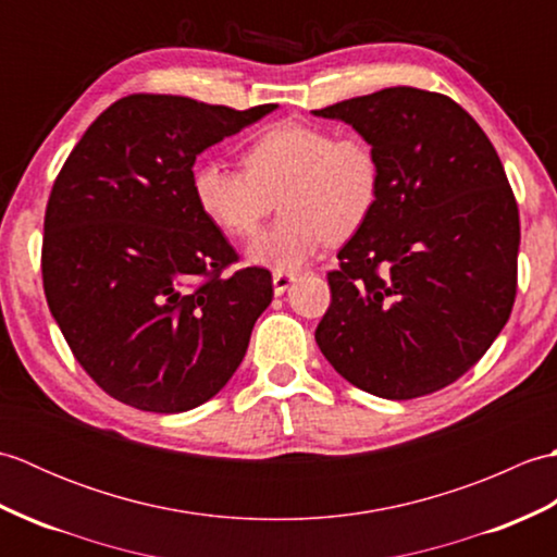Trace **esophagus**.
<instances>
[{
  "label": "esophagus",
  "instance_id": "1",
  "mask_svg": "<svg viewBox=\"0 0 557 557\" xmlns=\"http://www.w3.org/2000/svg\"><path fill=\"white\" fill-rule=\"evenodd\" d=\"M294 280H297L294 272H275V275H272V287H275V294H285L294 285Z\"/></svg>",
  "mask_w": 557,
  "mask_h": 557
}]
</instances>
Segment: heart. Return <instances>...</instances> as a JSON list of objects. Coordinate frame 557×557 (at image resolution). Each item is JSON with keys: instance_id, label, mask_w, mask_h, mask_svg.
I'll list each match as a JSON object with an SVG mask.
<instances>
[{"instance_id": "1", "label": "heart", "mask_w": 557, "mask_h": 557, "mask_svg": "<svg viewBox=\"0 0 557 557\" xmlns=\"http://www.w3.org/2000/svg\"><path fill=\"white\" fill-rule=\"evenodd\" d=\"M242 168L198 162L191 194L200 215L230 239L253 236L277 200L285 218L248 246L251 263L275 272H297L330 239H349L381 200V152L359 132L277 122L244 146Z\"/></svg>"}]
</instances>
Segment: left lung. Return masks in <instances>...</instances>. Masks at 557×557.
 Masks as SVG:
<instances>
[{
  "label": "left lung",
  "mask_w": 557,
  "mask_h": 557,
  "mask_svg": "<svg viewBox=\"0 0 557 557\" xmlns=\"http://www.w3.org/2000/svg\"><path fill=\"white\" fill-rule=\"evenodd\" d=\"M369 136L381 200L327 272L315 342L366 393L413 399L455 383L500 335L517 297L519 210L467 110L397 86L315 110Z\"/></svg>",
  "instance_id": "1"
}]
</instances>
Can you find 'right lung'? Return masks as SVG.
<instances>
[{
  "mask_svg": "<svg viewBox=\"0 0 557 557\" xmlns=\"http://www.w3.org/2000/svg\"><path fill=\"white\" fill-rule=\"evenodd\" d=\"M134 92L71 150L45 210L42 287L66 345L110 397L176 413L227 385L272 301L191 194L198 152L275 110Z\"/></svg>",
  "mask_w": 557,
  "mask_h": 557,
  "instance_id": "add662e5",
  "label": "right lung"
}]
</instances>
